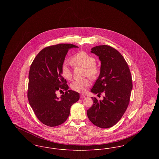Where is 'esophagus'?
<instances>
[{
  "instance_id": "obj_1",
  "label": "esophagus",
  "mask_w": 159,
  "mask_h": 159,
  "mask_svg": "<svg viewBox=\"0 0 159 159\" xmlns=\"http://www.w3.org/2000/svg\"><path fill=\"white\" fill-rule=\"evenodd\" d=\"M85 97H86V96H85V95H84L83 94L80 95V98H85Z\"/></svg>"
}]
</instances>
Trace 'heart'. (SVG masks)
Wrapping results in <instances>:
<instances>
[{
    "label": "heart",
    "instance_id": "1",
    "mask_svg": "<svg viewBox=\"0 0 159 159\" xmlns=\"http://www.w3.org/2000/svg\"><path fill=\"white\" fill-rule=\"evenodd\" d=\"M71 62L75 66H79L86 68L85 75L90 77L94 78L97 76L98 69L95 64V59L89 53L84 51H80L74 55L70 60ZM61 74L62 76L67 79L71 80L72 77L71 71L67 64H64L61 67ZM91 84L89 78H85L82 80H77L71 84V88L77 92L84 93Z\"/></svg>",
    "mask_w": 159,
    "mask_h": 159
}]
</instances>
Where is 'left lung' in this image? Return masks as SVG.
I'll use <instances>...</instances> for the list:
<instances>
[{"instance_id":"obj_1","label":"left lung","mask_w":159,"mask_h":159,"mask_svg":"<svg viewBox=\"0 0 159 159\" xmlns=\"http://www.w3.org/2000/svg\"><path fill=\"white\" fill-rule=\"evenodd\" d=\"M101 62L100 74L91 92L101 95L102 100L91 97L93 104L87 110L90 121L101 128L112 127L120 120L128 107L132 89V76L121 53L108 45L91 49Z\"/></svg>"}]
</instances>
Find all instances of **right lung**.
<instances>
[{
	"instance_id": "add662e5",
	"label": "right lung",
	"mask_w": 159,
	"mask_h": 159,
	"mask_svg": "<svg viewBox=\"0 0 159 159\" xmlns=\"http://www.w3.org/2000/svg\"><path fill=\"white\" fill-rule=\"evenodd\" d=\"M72 48L79 47L67 43L46 47L31 65L29 102L38 119L48 126H57L66 121L71 107L80 98L78 92L68 90L61 71L68 50ZM58 90L66 92L58 98L56 94Z\"/></svg>"
}]
</instances>
